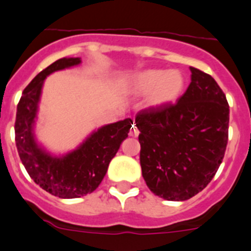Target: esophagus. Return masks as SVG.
I'll list each match as a JSON object with an SVG mask.
<instances>
[{"instance_id":"esophagus-1","label":"esophagus","mask_w":251,"mask_h":251,"mask_svg":"<svg viewBox=\"0 0 251 251\" xmlns=\"http://www.w3.org/2000/svg\"><path fill=\"white\" fill-rule=\"evenodd\" d=\"M130 135L131 136H138L139 135V130H138V128H136V126H131V129H130Z\"/></svg>"}]
</instances>
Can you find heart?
I'll return each mask as SVG.
<instances>
[{"mask_svg":"<svg viewBox=\"0 0 251 251\" xmlns=\"http://www.w3.org/2000/svg\"><path fill=\"white\" fill-rule=\"evenodd\" d=\"M134 85L139 93H149V106L161 107L179 98L184 89V78L178 71L148 69L136 75Z\"/></svg>","mask_w":251,"mask_h":251,"instance_id":"b5f03b06","label":"heart"}]
</instances>
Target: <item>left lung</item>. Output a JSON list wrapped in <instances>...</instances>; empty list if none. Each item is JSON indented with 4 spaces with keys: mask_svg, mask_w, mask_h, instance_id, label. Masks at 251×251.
<instances>
[{
    "mask_svg": "<svg viewBox=\"0 0 251 251\" xmlns=\"http://www.w3.org/2000/svg\"><path fill=\"white\" fill-rule=\"evenodd\" d=\"M192 81L176 103L141 110L135 117L140 166L149 189L184 201L211 182L225 157L229 106L215 79L190 67Z\"/></svg>",
    "mask_w": 251,
    "mask_h": 251,
    "instance_id": "8db88e82",
    "label": "left lung"
}]
</instances>
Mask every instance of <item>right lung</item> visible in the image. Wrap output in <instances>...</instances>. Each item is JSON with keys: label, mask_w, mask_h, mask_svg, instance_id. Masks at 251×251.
<instances>
[{"label": "right lung", "mask_w": 251, "mask_h": 251, "mask_svg": "<svg viewBox=\"0 0 251 251\" xmlns=\"http://www.w3.org/2000/svg\"><path fill=\"white\" fill-rule=\"evenodd\" d=\"M79 63L80 58H61L41 71L24 89L14 125L17 150L26 172L42 189L62 199L84 197L100 185L133 125L130 118H126L101 126L76 150L62 157H53L36 144L33 126L45 78Z\"/></svg>", "instance_id": "1"}]
</instances>
